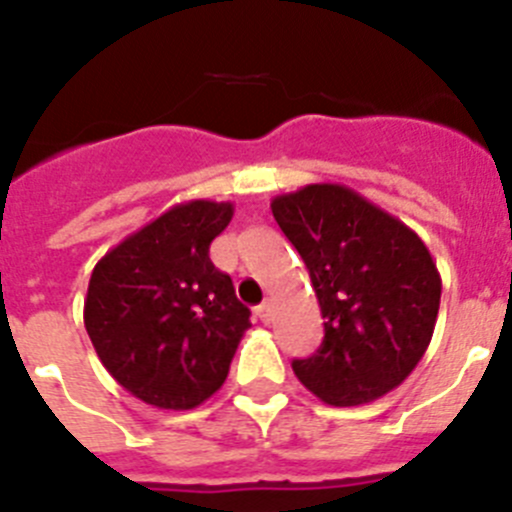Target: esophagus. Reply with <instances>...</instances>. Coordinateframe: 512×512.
Returning a JSON list of instances; mask_svg holds the SVG:
<instances>
[{
    "mask_svg": "<svg viewBox=\"0 0 512 512\" xmlns=\"http://www.w3.org/2000/svg\"><path fill=\"white\" fill-rule=\"evenodd\" d=\"M271 312H274V310H271V300H264L259 307H256V315H259L264 323H269V320H271Z\"/></svg>",
    "mask_w": 512,
    "mask_h": 512,
    "instance_id": "obj_1",
    "label": "esophagus"
}]
</instances>
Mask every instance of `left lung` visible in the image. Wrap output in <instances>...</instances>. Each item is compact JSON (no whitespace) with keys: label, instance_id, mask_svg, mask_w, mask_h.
Listing matches in <instances>:
<instances>
[{"label":"left lung","instance_id":"obj_1","mask_svg":"<svg viewBox=\"0 0 512 512\" xmlns=\"http://www.w3.org/2000/svg\"><path fill=\"white\" fill-rule=\"evenodd\" d=\"M271 212L310 274L325 338L297 379L336 408L364 405L410 377L436 328L441 274L418 233L343 184H307Z\"/></svg>","mask_w":512,"mask_h":512}]
</instances>
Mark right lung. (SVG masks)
Here are the masks:
<instances>
[{
    "label": "right lung",
    "mask_w": 512,
    "mask_h": 512,
    "mask_svg": "<svg viewBox=\"0 0 512 512\" xmlns=\"http://www.w3.org/2000/svg\"><path fill=\"white\" fill-rule=\"evenodd\" d=\"M230 202L174 205L97 261L84 325L104 369L161 410H192L215 395L251 310L210 243L228 228Z\"/></svg>",
    "instance_id": "add662e5"
}]
</instances>
